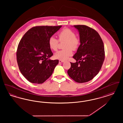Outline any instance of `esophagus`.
Listing matches in <instances>:
<instances>
[{
  "mask_svg": "<svg viewBox=\"0 0 123 123\" xmlns=\"http://www.w3.org/2000/svg\"><path fill=\"white\" fill-rule=\"evenodd\" d=\"M64 61L62 60H59V63H63L64 62Z\"/></svg>",
  "mask_w": 123,
  "mask_h": 123,
  "instance_id": "34e87169",
  "label": "esophagus"
}]
</instances>
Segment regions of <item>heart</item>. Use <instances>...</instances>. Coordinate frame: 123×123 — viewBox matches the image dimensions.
Returning a JSON list of instances; mask_svg holds the SVG:
<instances>
[{
  "instance_id": "1",
  "label": "heart",
  "mask_w": 123,
  "mask_h": 123,
  "mask_svg": "<svg viewBox=\"0 0 123 123\" xmlns=\"http://www.w3.org/2000/svg\"><path fill=\"white\" fill-rule=\"evenodd\" d=\"M60 42L66 41L64 45V50L56 53L54 58L62 60H65L72 55V50H76L80 43L78 39L76 37L75 33L71 29L65 28L60 31L58 33ZM59 41L55 38L51 37L49 40L50 48L53 51H57L58 48Z\"/></svg>"
}]
</instances>
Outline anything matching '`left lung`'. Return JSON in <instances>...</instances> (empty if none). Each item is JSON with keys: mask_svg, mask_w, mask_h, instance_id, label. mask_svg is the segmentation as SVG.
Returning <instances> with one entry per match:
<instances>
[{"mask_svg": "<svg viewBox=\"0 0 123 123\" xmlns=\"http://www.w3.org/2000/svg\"><path fill=\"white\" fill-rule=\"evenodd\" d=\"M74 27L79 32L81 44L73 56L76 62L70 63L67 73L75 82L83 83L90 81L99 72L105 59L104 46L94 29L83 25Z\"/></svg>", "mask_w": 123, "mask_h": 123, "instance_id": "left-lung-1", "label": "left lung"}]
</instances>
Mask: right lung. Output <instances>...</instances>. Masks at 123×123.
Segmentation results:
<instances>
[{
	"label": "right lung",
	"instance_id": "1",
	"mask_svg": "<svg viewBox=\"0 0 123 123\" xmlns=\"http://www.w3.org/2000/svg\"><path fill=\"white\" fill-rule=\"evenodd\" d=\"M61 27H34L20 40L17 51V62L21 73L29 82L42 83L52 75L59 60L49 59L53 53L49 40Z\"/></svg>",
	"mask_w": 123,
	"mask_h": 123
}]
</instances>
